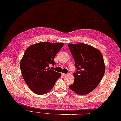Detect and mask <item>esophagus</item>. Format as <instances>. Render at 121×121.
<instances>
[{
  "label": "esophagus",
  "mask_w": 121,
  "mask_h": 121,
  "mask_svg": "<svg viewBox=\"0 0 121 121\" xmlns=\"http://www.w3.org/2000/svg\"><path fill=\"white\" fill-rule=\"evenodd\" d=\"M61 75H62V76H63V77H65V76H66V75H67V74H65V73H61Z\"/></svg>",
  "instance_id": "34e87169"
}]
</instances>
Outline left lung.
<instances>
[{
  "mask_svg": "<svg viewBox=\"0 0 121 121\" xmlns=\"http://www.w3.org/2000/svg\"><path fill=\"white\" fill-rule=\"evenodd\" d=\"M68 48L77 68L73 73V83L69 88L79 95H87L94 90L104 75L105 67L100 52L84 43L69 44Z\"/></svg>",
  "mask_w": 121,
  "mask_h": 121,
  "instance_id": "8db88e82",
  "label": "left lung"
}]
</instances>
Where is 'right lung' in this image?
<instances>
[{
    "instance_id": "right-lung-1",
    "label": "right lung",
    "mask_w": 121,
    "mask_h": 121,
    "mask_svg": "<svg viewBox=\"0 0 121 121\" xmlns=\"http://www.w3.org/2000/svg\"><path fill=\"white\" fill-rule=\"evenodd\" d=\"M64 44L40 42L31 45L26 50L20 61V68L25 82L36 94L48 93L53 88L61 74L49 69L54 60Z\"/></svg>"
}]
</instances>
